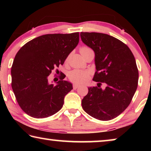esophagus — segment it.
<instances>
[{
	"label": "esophagus",
	"mask_w": 151,
	"mask_h": 151,
	"mask_svg": "<svg viewBox=\"0 0 151 151\" xmlns=\"http://www.w3.org/2000/svg\"><path fill=\"white\" fill-rule=\"evenodd\" d=\"M73 86L74 89H76L77 88H78L79 86H80V85H79V84H77V83H74Z\"/></svg>",
	"instance_id": "obj_1"
}]
</instances>
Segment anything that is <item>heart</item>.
<instances>
[{
  "label": "heart",
  "mask_w": 151,
  "mask_h": 151,
  "mask_svg": "<svg viewBox=\"0 0 151 151\" xmlns=\"http://www.w3.org/2000/svg\"><path fill=\"white\" fill-rule=\"evenodd\" d=\"M90 48L86 47H83L80 48V52L86 50H89ZM90 73L86 70H74L70 71L68 74V78L73 82V83H81L86 81L89 77Z\"/></svg>",
  "instance_id": "heart-1"
}]
</instances>
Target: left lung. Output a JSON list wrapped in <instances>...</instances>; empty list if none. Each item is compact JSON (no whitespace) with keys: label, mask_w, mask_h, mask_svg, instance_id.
Segmentation results:
<instances>
[{"label":"left lung","mask_w":151,"mask_h":151,"mask_svg":"<svg viewBox=\"0 0 151 151\" xmlns=\"http://www.w3.org/2000/svg\"><path fill=\"white\" fill-rule=\"evenodd\" d=\"M81 40L95 53L96 71L93 81L98 86L88 87L82 107L100 121H110L121 114L132 101L139 80L136 60L127 45L112 36L81 32ZM104 83L106 88L100 85Z\"/></svg>","instance_id":"1"}]
</instances>
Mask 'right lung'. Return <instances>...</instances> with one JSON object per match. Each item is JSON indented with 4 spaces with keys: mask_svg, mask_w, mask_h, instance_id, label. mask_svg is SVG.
<instances>
[{
    "mask_svg": "<svg viewBox=\"0 0 151 151\" xmlns=\"http://www.w3.org/2000/svg\"><path fill=\"white\" fill-rule=\"evenodd\" d=\"M78 42V32L48 34L30 40L18 51L11 68V85L18 104L28 115L47 118L62 109L72 84L60 76L55 86L48 83V76L63 65Z\"/></svg>",
    "mask_w": 151,
    "mask_h": 151,
    "instance_id": "right-lung-1",
    "label": "right lung"
}]
</instances>
